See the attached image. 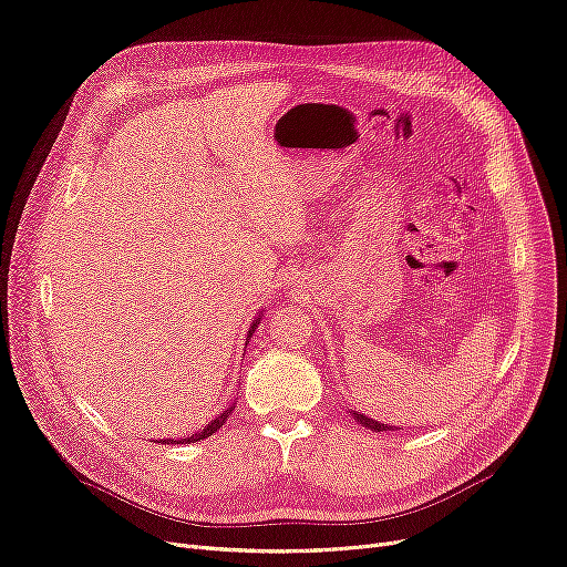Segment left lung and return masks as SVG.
I'll use <instances>...</instances> for the list:
<instances>
[{"instance_id": "left-lung-1", "label": "left lung", "mask_w": 567, "mask_h": 567, "mask_svg": "<svg viewBox=\"0 0 567 567\" xmlns=\"http://www.w3.org/2000/svg\"><path fill=\"white\" fill-rule=\"evenodd\" d=\"M352 416L354 420L359 422V424H363V426H368L371 431H393V426H386V424H380V422H375V420H368V416H363L361 412H352Z\"/></svg>"}]
</instances>
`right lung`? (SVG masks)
Segmentation results:
<instances>
[{
	"instance_id": "1",
	"label": "right lung",
	"mask_w": 567,
	"mask_h": 567,
	"mask_svg": "<svg viewBox=\"0 0 567 567\" xmlns=\"http://www.w3.org/2000/svg\"><path fill=\"white\" fill-rule=\"evenodd\" d=\"M255 327H257V319H255V324H252V329H250V333H248V338H252V333H255ZM231 410L234 408H229V410H225L223 414H219L217 416V420H213L202 433H192L189 437H183V442H185V445H189V442H196V440H204V437H208V435H213L219 426H223L225 424V420H227V416L231 414ZM166 445H176V440H166Z\"/></svg>"
}]
</instances>
